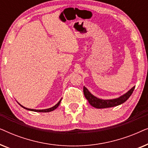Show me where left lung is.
<instances>
[{
	"mask_svg": "<svg viewBox=\"0 0 148 148\" xmlns=\"http://www.w3.org/2000/svg\"><path fill=\"white\" fill-rule=\"evenodd\" d=\"M135 87H133L127 92L126 94L123 95V96L119 97V98L113 99V100H101V99L97 98L96 97L93 96L92 94H90V92L86 88H84V96L86 97L87 100L90 104L92 105V106L95 107L96 108H109V107H113L116 106L118 105H120L123 103L128 100V98L131 96L132 93L134 90Z\"/></svg>",
	"mask_w": 148,
	"mask_h": 148,
	"instance_id": "1",
	"label": "left lung"
}]
</instances>
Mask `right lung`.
Masks as SVG:
<instances>
[{
    "label": "right lung",
    "instance_id": "right-lung-1",
    "mask_svg": "<svg viewBox=\"0 0 148 148\" xmlns=\"http://www.w3.org/2000/svg\"><path fill=\"white\" fill-rule=\"evenodd\" d=\"M61 102V100H60L59 102H58L57 104H56L55 106H54L53 107H52V108H48V109H44V110H34V109H30V108H25V107H23V106H21V104H20V106L23 107V108L27 109V110H32V111H34V112H51V111L55 110V109L57 108V107L59 106L60 103Z\"/></svg>",
    "mask_w": 148,
    "mask_h": 148
}]
</instances>
